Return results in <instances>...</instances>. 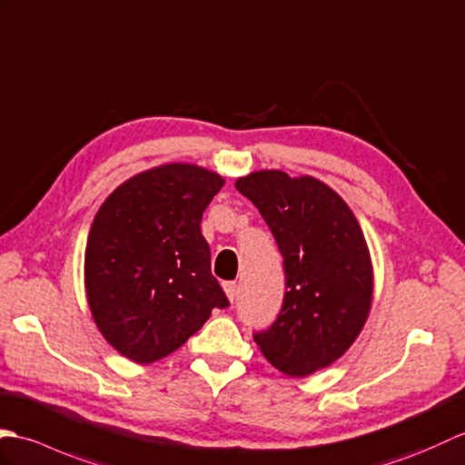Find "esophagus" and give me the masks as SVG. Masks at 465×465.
I'll return each mask as SVG.
<instances>
[{
  "label": "esophagus",
  "mask_w": 465,
  "mask_h": 465,
  "mask_svg": "<svg viewBox=\"0 0 465 465\" xmlns=\"http://www.w3.org/2000/svg\"><path fill=\"white\" fill-rule=\"evenodd\" d=\"M223 286H224V292H226V296H229V301L232 302L234 298H236V294H239V284H236L234 281H231V282H224Z\"/></svg>",
  "instance_id": "34e87169"
}]
</instances>
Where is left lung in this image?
Segmentation results:
<instances>
[{
	"mask_svg": "<svg viewBox=\"0 0 465 465\" xmlns=\"http://www.w3.org/2000/svg\"><path fill=\"white\" fill-rule=\"evenodd\" d=\"M282 254L286 292L274 322L254 342L274 368L308 376L352 346L372 304V262L348 204L312 177L256 171L236 181Z\"/></svg>",
	"mask_w": 465,
	"mask_h": 465,
	"instance_id": "left-lung-1",
	"label": "left lung"
}]
</instances>
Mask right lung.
<instances>
[{
  "mask_svg": "<svg viewBox=\"0 0 465 465\" xmlns=\"http://www.w3.org/2000/svg\"><path fill=\"white\" fill-rule=\"evenodd\" d=\"M223 179L171 163L125 181L101 204L85 251V291L101 334L151 364L181 348L229 298L211 272L203 213Z\"/></svg>",
  "mask_w": 465,
  "mask_h": 465,
  "instance_id": "1",
  "label": "right lung"
}]
</instances>
